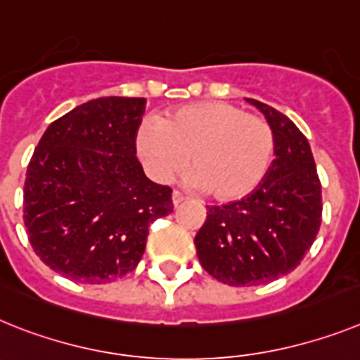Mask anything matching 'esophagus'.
Instances as JSON below:
<instances>
[{
	"label": "esophagus",
	"mask_w": 360,
	"mask_h": 360,
	"mask_svg": "<svg viewBox=\"0 0 360 360\" xmlns=\"http://www.w3.org/2000/svg\"><path fill=\"white\" fill-rule=\"evenodd\" d=\"M184 200H186V196H184L182 193H180V191H173V205H174V207L182 204Z\"/></svg>",
	"instance_id": "1"
}]
</instances>
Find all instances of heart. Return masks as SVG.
Segmentation results:
<instances>
[{
    "instance_id": "b5f03b06",
    "label": "heart",
    "mask_w": 360,
    "mask_h": 360,
    "mask_svg": "<svg viewBox=\"0 0 360 360\" xmlns=\"http://www.w3.org/2000/svg\"><path fill=\"white\" fill-rule=\"evenodd\" d=\"M136 147L160 178L186 164L189 182L218 200H238L268 174L276 150L271 124L227 101H196L147 122Z\"/></svg>"
}]
</instances>
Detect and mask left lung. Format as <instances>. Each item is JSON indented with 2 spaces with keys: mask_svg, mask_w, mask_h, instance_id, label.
<instances>
[{
  "mask_svg": "<svg viewBox=\"0 0 360 360\" xmlns=\"http://www.w3.org/2000/svg\"><path fill=\"white\" fill-rule=\"evenodd\" d=\"M276 136L275 162L259 189L238 202L207 207L195 236L202 268L229 285H259L293 271L322 220V191L308 140L288 116L250 100Z\"/></svg>",
  "mask_w": 360,
  "mask_h": 360,
  "instance_id": "left-lung-1",
  "label": "left lung"
}]
</instances>
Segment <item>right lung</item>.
Returning a JSON list of instances; mask_svg holds the SVG:
<instances>
[{"label": "right lung", "instance_id": "right-lung-1", "mask_svg": "<svg viewBox=\"0 0 360 360\" xmlns=\"http://www.w3.org/2000/svg\"><path fill=\"white\" fill-rule=\"evenodd\" d=\"M143 98L78 105L47 127L27 167L23 222L34 253L82 284L127 275L149 226L173 211L169 186L150 182L136 158Z\"/></svg>", "mask_w": 360, "mask_h": 360}]
</instances>
